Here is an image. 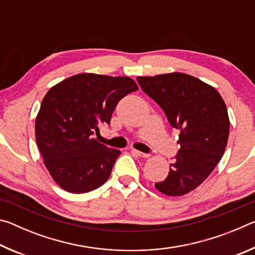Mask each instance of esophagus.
Returning a JSON list of instances; mask_svg holds the SVG:
<instances>
[{
	"label": "esophagus",
	"mask_w": 255,
	"mask_h": 255,
	"mask_svg": "<svg viewBox=\"0 0 255 255\" xmlns=\"http://www.w3.org/2000/svg\"><path fill=\"white\" fill-rule=\"evenodd\" d=\"M131 153L132 154H135V155H137V156H140V157H145V158H147L148 156H149V154H146V153H143V152H139V150H137V149H131Z\"/></svg>",
	"instance_id": "1"
}]
</instances>
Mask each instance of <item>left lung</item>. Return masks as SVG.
<instances>
[{
	"label": "left lung",
	"mask_w": 255,
	"mask_h": 255,
	"mask_svg": "<svg viewBox=\"0 0 255 255\" xmlns=\"http://www.w3.org/2000/svg\"><path fill=\"white\" fill-rule=\"evenodd\" d=\"M137 82L180 130L176 161L155 188L171 197L187 195L208 178L225 152L230 135L225 102L214 86L184 73L138 76Z\"/></svg>",
	"instance_id": "left-lung-1"
}]
</instances>
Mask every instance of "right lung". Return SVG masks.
Returning a JSON list of instances; mask_svg holds the SVG:
<instances>
[{"label": "right lung", "mask_w": 255, "mask_h": 255, "mask_svg": "<svg viewBox=\"0 0 255 255\" xmlns=\"http://www.w3.org/2000/svg\"><path fill=\"white\" fill-rule=\"evenodd\" d=\"M126 76L82 73L59 82L42 99L34 132L51 178L71 193H85L106 182L120 155L93 137L99 125L110 124L117 103L137 91Z\"/></svg>", "instance_id": "1"}]
</instances>
